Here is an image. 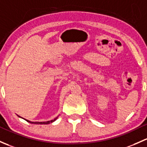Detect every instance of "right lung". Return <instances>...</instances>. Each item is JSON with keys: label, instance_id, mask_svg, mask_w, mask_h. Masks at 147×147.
Wrapping results in <instances>:
<instances>
[{"label": "right lung", "instance_id": "right-lung-1", "mask_svg": "<svg viewBox=\"0 0 147 147\" xmlns=\"http://www.w3.org/2000/svg\"><path fill=\"white\" fill-rule=\"evenodd\" d=\"M57 118H58V117H57ZM57 118L54 119V120H49V121H46V122H30V121H29V120H27V122H29V123H34V124H45V125H46V124H49V123H53V122H54L55 120H56Z\"/></svg>", "mask_w": 147, "mask_h": 147}]
</instances>
